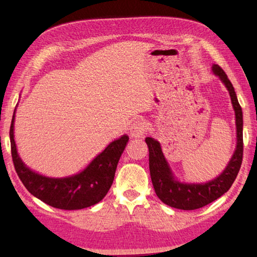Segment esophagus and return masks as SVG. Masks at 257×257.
<instances>
[{"mask_svg": "<svg viewBox=\"0 0 257 257\" xmlns=\"http://www.w3.org/2000/svg\"><path fill=\"white\" fill-rule=\"evenodd\" d=\"M147 130V123L145 121H136L132 125V129H130V135H132L133 138H141L145 135Z\"/></svg>", "mask_w": 257, "mask_h": 257, "instance_id": "34e87169", "label": "esophagus"}]
</instances>
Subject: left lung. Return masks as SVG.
<instances>
[{"instance_id":"obj_1","label":"left lung","mask_w":257,"mask_h":257,"mask_svg":"<svg viewBox=\"0 0 257 257\" xmlns=\"http://www.w3.org/2000/svg\"><path fill=\"white\" fill-rule=\"evenodd\" d=\"M212 71L222 81L229 92L236 118V149L224 170L214 179L206 182H185L175 176L162 152L160 143L153 137H146L150 151V172L154 190L158 197L167 205L179 210H196L212 203L227 193L233 184L242 161V111L236 92L225 72L217 64H213Z\"/></svg>"}]
</instances>
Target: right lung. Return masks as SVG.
Segmentation results:
<instances>
[{
	"instance_id": "add662e5",
	"label": "right lung",
	"mask_w": 257,
	"mask_h": 257,
	"mask_svg": "<svg viewBox=\"0 0 257 257\" xmlns=\"http://www.w3.org/2000/svg\"><path fill=\"white\" fill-rule=\"evenodd\" d=\"M17 106L10 127L11 153L16 171L29 193L47 205L61 210H81L101 202L111 188L116 165L128 144V135H122L111 142L76 175L62 178L46 177L27 167L17 150L15 141Z\"/></svg>"
}]
</instances>
